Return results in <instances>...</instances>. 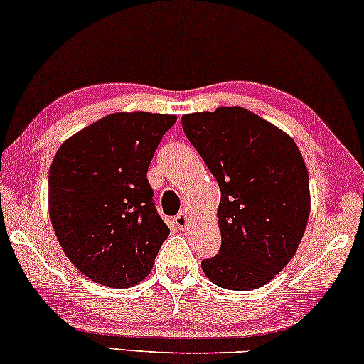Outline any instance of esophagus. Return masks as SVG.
Instances as JSON below:
<instances>
[{
	"instance_id": "obj_1",
	"label": "esophagus",
	"mask_w": 364,
	"mask_h": 364,
	"mask_svg": "<svg viewBox=\"0 0 364 364\" xmlns=\"http://www.w3.org/2000/svg\"><path fill=\"white\" fill-rule=\"evenodd\" d=\"M188 223H190V217H188L186 212H179V214L174 217V224H176L179 229H186Z\"/></svg>"
}]
</instances>
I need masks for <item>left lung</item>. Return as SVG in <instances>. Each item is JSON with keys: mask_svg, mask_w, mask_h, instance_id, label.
Masks as SVG:
<instances>
[{"mask_svg": "<svg viewBox=\"0 0 364 364\" xmlns=\"http://www.w3.org/2000/svg\"><path fill=\"white\" fill-rule=\"evenodd\" d=\"M181 123L220 188L223 243L202 270L224 289L262 287L294 257L306 229L310 179L301 152L245 107L191 112Z\"/></svg>", "mask_w": 364, "mask_h": 364, "instance_id": "1", "label": "left lung"}]
</instances>
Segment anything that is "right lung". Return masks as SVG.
Segmentation results:
<instances>
[{"label": "right lung", "instance_id": "right-lung-1", "mask_svg": "<svg viewBox=\"0 0 364 364\" xmlns=\"http://www.w3.org/2000/svg\"><path fill=\"white\" fill-rule=\"evenodd\" d=\"M173 114L114 112L70 136L49 169V215L63 252L107 287L150 274L169 228L157 214L147 171Z\"/></svg>", "mask_w": 364, "mask_h": 364}]
</instances>
